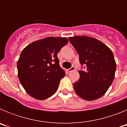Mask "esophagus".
Listing matches in <instances>:
<instances>
[{
    "label": "esophagus",
    "instance_id": "34e87169",
    "mask_svg": "<svg viewBox=\"0 0 127 127\" xmlns=\"http://www.w3.org/2000/svg\"><path fill=\"white\" fill-rule=\"evenodd\" d=\"M75 70V67L74 66H72L70 68H69V69H67V71L69 72H70L73 71V70Z\"/></svg>",
    "mask_w": 127,
    "mask_h": 127
}]
</instances>
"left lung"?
I'll list each match as a JSON object with an SVG mask.
<instances>
[{
    "mask_svg": "<svg viewBox=\"0 0 127 127\" xmlns=\"http://www.w3.org/2000/svg\"><path fill=\"white\" fill-rule=\"evenodd\" d=\"M85 70H79V81L73 84L76 94L86 100L101 97L111 85L116 64L112 51L100 41L87 36L69 37Z\"/></svg>",
    "mask_w": 127,
    "mask_h": 127,
    "instance_id": "1",
    "label": "left lung"
}]
</instances>
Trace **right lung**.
I'll return each instance as SVG.
<instances>
[{"instance_id":"add662e5","label":"right lung","mask_w":127,"mask_h":127,"mask_svg":"<svg viewBox=\"0 0 127 127\" xmlns=\"http://www.w3.org/2000/svg\"><path fill=\"white\" fill-rule=\"evenodd\" d=\"M69 40L50 37L25 47L17 62L18 78L26 92L33 98L44 100L57 92L65 71L57 54Z\"/></svg>"}]
</instances>
